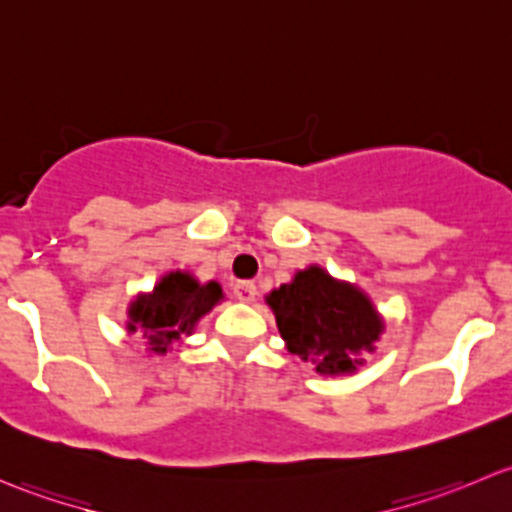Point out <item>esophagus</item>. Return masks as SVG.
<instances>
[{"label": "esophagus", "instance_id": "34e87169", "mask_svg": "<svg viewBox=\"0 0 512 512\" xmlns=\"http://www.w3.org/2000/svg\"><path fill=\"white\" fill-rule=\"evenodd\" d=\"M232 292H235V297L240 299V302H255L257 299L255 282H237V285L232 287Z\"/></svg>", "mask_w": 512, "mask_h": 512}]
</instances>
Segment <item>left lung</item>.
Wrapping results in <instances>:
<instances>
[{
	"label": "left lung",
	"instance_id": "8db88e82",
	"mask_svg": "<svg viewBox=\"0 0 512 512\" xmlns=\"http://www.w3.org/2000/svg\"><path fill=\"white\" fill-rule=\"evenodd\" d=\"M267 304L287 352L312 361L327 376L354 374L361 352H374L384 319L359 287L334 280L322 267L299 270L289 285L272 289Z\"/></svg>",
	"mask_w": 512,
	"mask_h": 512
}]
</instances>
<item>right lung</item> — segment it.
<instances>
[{
    "label": "right lung",
    "mask_w": 512,
    "mask_h": 512,
    "mask_svg": "<svg viewBox=\"0 0 512 512\" xmlns=\"http://www.w3.org/2000/svg\"><path fill=\"white\" fill-rule=\"evenodd\" d=\"M223 299L218 282L200 285L190 272H168L153 292L138 294L128 307L126 329L141 334L153 354H165L175 342L193 334L200 317Z\"/></svg>",
    "instance_id": "right-lung-1"
}]
</instances>
